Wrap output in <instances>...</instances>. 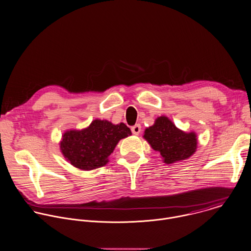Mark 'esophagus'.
I'll list each match as a JSON object with an SVG mask.
<instances>
[{
	"label": "esophagus",
	"instance_id": "1",
	"mask_svg": "<svg viewBox=\"0 0 251 251\" xmlns=\"http://www.w3.org/2000/svg\"><path fill=\"white\" fill-rule=\"evenodd\" d=\"M131 130H132V133H133L134 135H139L140 132H141V130H142V127H141L140 124H136L135 126L132 127Z\"/></svg>",
	"mask_w": 251,
	"mask_h": 251
}]
</instances>
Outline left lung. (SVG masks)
<instances>
[{
  "instance_id": "8db88e82",
  "label": "left lung",
  "mask_w": 251,
  "mask_h": 251,
  "mask_svg": "<svg viewBox=\"0 0 251 251\" xmlns=\"http://www.w3.org/2000/svg\"><path fill=\"white\" fill-rule=\"evenodd\" d=\"M144 138L160 153L166 164L188 159L196 152L198 147L195 132L186 133L178 129L166 116L157 117L154 124L146 129Z\"/></svg>"
}]
</instances>
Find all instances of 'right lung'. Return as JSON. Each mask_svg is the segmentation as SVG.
I'll return each mask as SVG.
<instances>
[{"instance_id": "add662e5", "label": "right lung", "mask_w": 251, "mask_h": 251, "mask_svg": "<svg viewBox=\"0 0 251 251\" xmlns=\"http://www.w3.org/2000/svg\"><path fill=\"white\" fill-rule=\"evenodd\" d=\"M124 123L96 119L82 130L66 131L59 143L61 153L74 167L93 170L104 166L121 139L131 136Z\"/></svg>"}]
</instances>
